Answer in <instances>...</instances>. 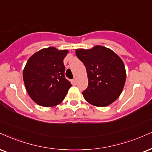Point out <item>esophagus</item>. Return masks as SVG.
Instances as JSON below:
<instances>
[{
    "label": "esophagus",
    "instance_id": "esophagus-1",
    "mask_svg": "<svg viewBox=\"0 0 152 152\" xmlns=\"http://www.w3.org/2000/svg\"><path fill=\"white\" fill-rule=\"evenodd\" d=\"M72 84L73 85H76V80L75 79L72 80Z\"/></svg>",
    "mask_w": 152,
    "mask_h": 152
}]
</instances>
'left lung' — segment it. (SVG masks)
Listing matches in <instances>:
<instances>
[{"mask_svg":"<svg viewBox=\"0 0 152 152\" xmlns=\"http://www.w3.org/2000/svg\"><path fill=\"white\" fill-rule=\"evenodd\" d=\"M75 53L86 67L88 87L82 92L88 103L104 107L118 98L123 91L126 72L121 58L110 48L94 46L76 49Z\"/></svg>","mask_w":152,"mask_h":152,"instance_id":"left-lung-1","label":"left lung"}]
</instances>
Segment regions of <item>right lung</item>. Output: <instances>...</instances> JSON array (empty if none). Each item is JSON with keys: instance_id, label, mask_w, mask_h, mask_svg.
Returning a JSON list of instances; mask_svg holds the SVG:
<instances>
[{"instance_id": "obj_1", "label": "right lung", "mask_w": 152, "mask_h": 152, "mask_svg": "<svg viewBox=\"0 0 152 152\" xmlns=\"http://www.w3.org/2000/svg\"><path fill=\"white\" fill-rule=\"evenodd\" d=\"M67 50L55 47L33 54L23 70V80L31 99L39 106L52 107L64 100L72 85L65 77L63 59Z\"/></svg>"}]
</instances>
